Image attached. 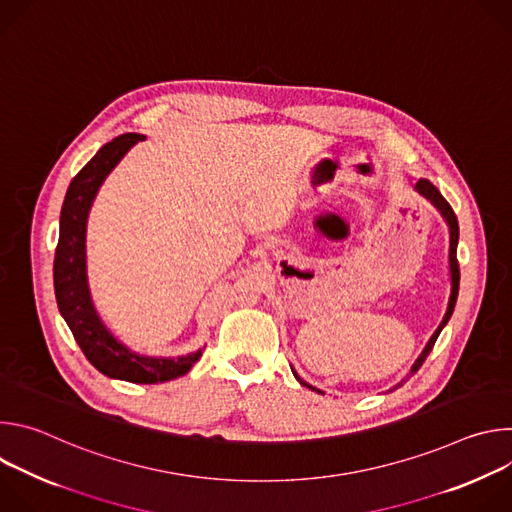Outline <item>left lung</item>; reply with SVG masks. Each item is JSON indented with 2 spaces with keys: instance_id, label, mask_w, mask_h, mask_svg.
<instances>
[{
  "instance_id": "left-lung-1",
  "label": "left lung",
  "mask_w": 512,
  "mask_h": 512,
  "mask_svg": "<svg viewBox=\"0 0 512 512\" xmlns=\"http://www.w3.org/2000/svg\"><path fill=\"white\" fill-rule=\"evenodd\" d=\"M415 188H417V192L419 194H423L427 200H431V204L440 210L442 214H444V218H446V223H448V227H450V275H452V294H450V304H448V312H446V316H444V320H442V324L437 326V330L433 332V336L429 338V342H427V346L423 348V352L419 354V358L415 360V364L411 367V373H409V377L411 375H415L419 369H421V364L425 362V358H427V354L431 352V348H433V344H435V340H437V336H440V332H442V328L448 324V320L452 318V312H454V306H456V300H458V287H460V265H458V257H456V249H458V235H460V227H458V216H456V212H454V208L450 206V202L442 196V192L437 190L429 180H425V178H421V180H417V184H415ZM296 375V373H294ZM298 377V375H296ZM407 377V379H409ZM407 379H403L399 385H395L393 389H397V387H401ZM298 381L304 385V387H308V389H314L312 385H308V383H304L300 377H298ZM391 389V391H393ZM316 391V389H314ZM318 393H322V391H318Z\"/></svg>"
}]
</instances>
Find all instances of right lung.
<instances>
[{"mask_svg": "<svg viewBox=\"0 0 512 512\" xmlns=\"http://www.w3.org/2000/svg\"><path fill=\"white\" fill-rule=\"evenodd\" d=\"M137 141H143V135L123 133L115 137L72 178L60 210V237L54 253V294L64 322L99 373L129 383L154 385L186 375L202 356V350L178 358H150L125 348L95 312L85 265V231L93 198L107 174Z\"/></svg>", "mask_w": 512, "mask_h": 512, "instance_id": "obj_1", "label": "right lung"}]
</instances>
